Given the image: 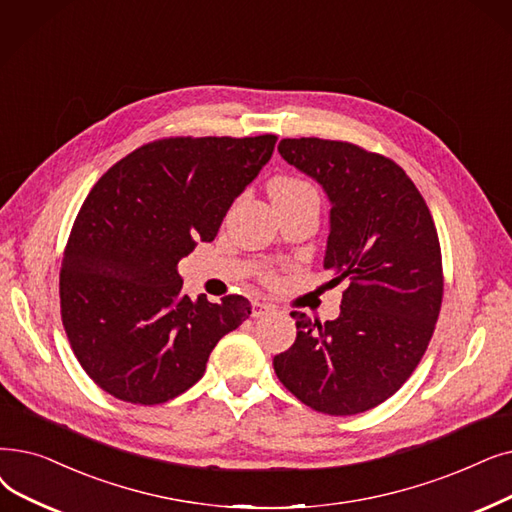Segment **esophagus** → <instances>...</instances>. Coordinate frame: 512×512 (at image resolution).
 I'll return each mask as SVG.
<instances>
[{"instance_id":"esophagus-1","label":"esophagus","mask_w":512,"mask_h":512,"mask_svg":"<svg viewBox=\"0 0 512 512\" xmlns=\"http://www.w3.org/2000/svg\"><path fill=\"white\" fill-rule=\"evenodd\" d=\"M272 311H274L272 305L263 303V301H253V318H263V316L272 314Z\"/></svg>"}]
</instances>
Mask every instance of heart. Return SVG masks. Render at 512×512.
Listing matches in <instances>:
<instances>
[{"instance_id":"1","label":"heart","mask_w":512,"mask_h":512,"mask_svg":"<svg viewBox=\"0 0 512 512\" xmlns=\"http://www.w3.org/2000/svg\"><path fill=\"white\" fill-rule=\"evenodd\" d=\"M311 190V186H307L301 180H295V177H276V180L270 184V194L272 198L276 196H293V194H301Z\"/></svg>"}]
</instances>
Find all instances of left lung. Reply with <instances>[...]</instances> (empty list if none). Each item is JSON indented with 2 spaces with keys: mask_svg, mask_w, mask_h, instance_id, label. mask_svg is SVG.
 <instances>
[{
  "mask_svg": "<svg viewBox=\"0 0 512 512\" xmlns=\"http://www.w3.org/2000/svg\"><path fill=\"white\" fill-rule=\"evenodd\" d=\"M280 157L330 203L324 270L347 280L341 314L311 322L276 355L282 385L309 408L351 416L383 404L418 366L439 316L443 278L433 217L406 171L347 142L286 138Z\"/></svg>",
  "mask_w": 512,
  "mask_h": 512,
  "instance_id": "8db88e82",
  "label": "left lung"
}]
</instances>
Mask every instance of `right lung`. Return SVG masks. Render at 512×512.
I'll use <instances>...</instances> for the list:
<instances>
[{
	"label": "right lung",
	"instance_id": "right-lung-1",
	"mask_svg": "<svg viewBox=\"0 0 512 512\" xmlns=\"http://www.w3.org/2000/svg\"><path fill=\"white\" fill-rule=\"evenodd\" d=\"M276 136L169 138L133 150L87 194L66 244L60 305L83 370L131 404H163L205 374L217 341L251 316L230 295L188 297L177 263L211 242Z\"/></svg>",
	"mask_w": 512,
	"mask_h": 512
}]
</instances>
